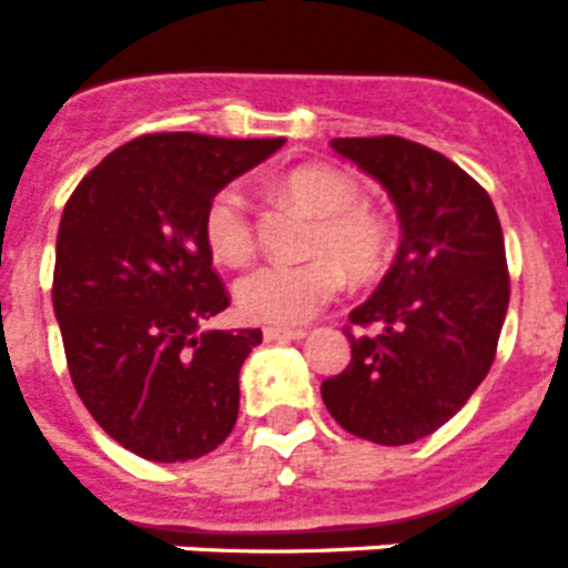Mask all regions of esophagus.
Instances as JSON below:
<instances>
[{"label":"esophagus","instance_id":"34e87169","mask_svg":"<svg viewBox=\"0 0 568 568\" xmlns=\"http://www.w3.org/2000/svg\"><path fill=\"white\" fill-rule=\"evenodd\" d=\"M304 335L307 333L298 327H267L264 329V338L267 341H301Z\"/></svg>","mask_w":568,"mask_h":568}]
</instances>
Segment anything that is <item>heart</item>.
I'll list each match as a JSON object with an SVG mask.
<instances>
[{
	"mask_svg": "<svg viewBox=\"0 0 568 568\" xmlns=\"http://www.w3.org/2000/svg\"><path fill=\"white\" fill-rule=\"evenodd\" d=\"M290 202L318 215L301 264L267 261L250 270L235 284L241 315L261 324H301L338 295L344 273L355 281L375 278L393 255V230L375 210L361 204L358 184L333 168L290 170L281 179ZM204 241L215 261L235 267L255 247V222L247 195L239 184H227L204 210Z\"/></svg>",
	"mask_w": 568,
	"mask_h": 568,
	"instance_id": "heart-1",
	"label": "heart"
}]
</instances>
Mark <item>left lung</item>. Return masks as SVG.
<instances>
[{"label":"left lung","mask_w":568,"mask_h":568,"mask_svg":"<svg viewBox=\"0 0 568 568\" xmlns=\"http://www.w3.org/2000/svg\"><path fill=\"white\" fill-rule=\"evenodd\" d=\"M333 150L384 184L400 247L373 298L349 313L353 361L321 384L346 433L381 446L433 435L489 373L509 307L504 230L469 173L400 135L333 139Z\"/></svg>","instance_id":"8db88e82"}]
</instances>
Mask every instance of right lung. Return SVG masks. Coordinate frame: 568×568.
I'll return each instance as SVG.
<instances>
[{
  "mask_svg": "<svg viewBox=\"0 0 568 568\" xmlns=\"http://www.w3.org/2000/svg\"><path fill=\"white\" fill-rule=\"evenodd\" d=\"M284 139L148 133L102 159L64 204L53 313L79 398L155 464L213 453L239 418V369L261 329H207L230 307L204 210Z\"/></svg>",
  "mask_w": 568,
  "mask_h": 568,
  "instance_id": "obj_1",
  "label": "right lung"
}]
</instances>
